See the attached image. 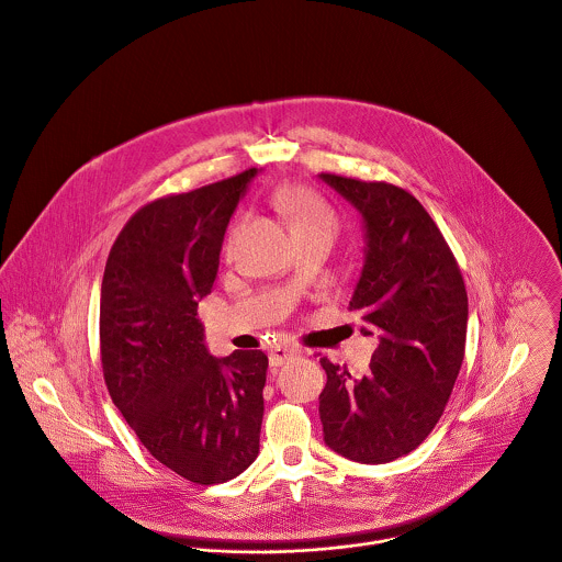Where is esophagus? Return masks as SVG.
Masks as SVG:
<instances>
[{
  "label": "esophagus",
  "mask_w": 562,
  "mask_h": 562,
  "mask_svg": "<svg viewBox=\"0 0 562 562\" xmlns=\"http://www.w3.org/2000/svg\"><path fill=\"white\" fill-rule=\"evenodd\" d=\"M297 353H300V349L293 347V345H276V347L269 351V364H271V367H282L284 362L293 360Z\"/></svg>",
  "instance_id": "obj_1"
}]
</instances>
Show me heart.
<instances>
[{"label": "heart", "mask_w": 562, "mask_h": 562, "mask_svg": "<svg viewBox=\"0 0 562 562\" xmlns=\"http://www.w3.org/2000/svg\"><path fill=\"white\" fill-rule=\"evenodd\" d=\"M278 200L282 204V209L286 211V215L291 217L293 227L297 225L319 224V222H328L335 224V215L333 211L326 206V202L311 189L300 187V184H291L284 187L278 193Z\"/></svg>", "instance_id": "heart-1"}]
</instances>
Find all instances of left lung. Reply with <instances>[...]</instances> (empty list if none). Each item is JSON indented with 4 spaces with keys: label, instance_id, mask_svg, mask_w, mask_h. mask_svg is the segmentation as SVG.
Returning a JSON list of instances; mask_svg holds the SVG:
<instances>
[{
    "label": "left lung",
    "instance_id": "1",
    "mask_svg": "<svg viewBox=\"0 0 562 562\" xmlns=\"http://www.w3.org/2000/svg\"><path fill=\"white\" fill-rule=\"evenodd\" d=\"M364 224V265L349 308L378 337L369 371L353 378L322 358L324 441L340 456L391 462L439 424L467 340V291L441 229L408 191L389 182L319 176Z\"/></svg>",
    "mask_w": 562,
    "mask_h": 562
}]
</instances>
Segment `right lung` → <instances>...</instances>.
Segmentation results:
<instances>
[{
  "mask_svg": "<svg viewBox=\"0 0 562 562\" xmlns=\"http://www.w3.org/2000/svg\"><path fill=\"white\" fill-rule=\"evenodd\" d=\"M258 169L145 204L106 260L102 367L114 406L149 453L195 484H220L258 456L269 360L209 353L198 304L213 289L225 227Z\"/></svg>",
  "mask_w": 562,
  "mask_h": 562,
  "instance_id": "add662e5",
  "label": "right lung"
}]
</instances>
